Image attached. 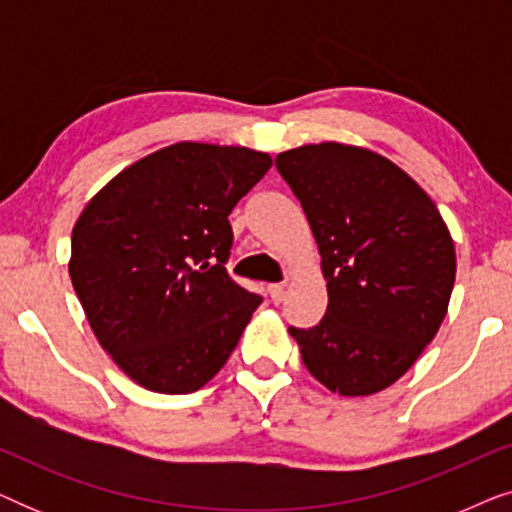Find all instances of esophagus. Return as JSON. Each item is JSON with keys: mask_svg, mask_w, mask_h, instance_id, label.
Listing matches in <instances>:
<instances>
[{"mask_svg": "<svg viewBox=\"0 0 512 512\" xmlns=\"http://www.w3.org/2000/svg\"><path fill=\"white\" fill-rule=\"evenodd\" d=\"M268 293H270L272 303H282L284 296H286V284H270Z\"/></svg>", "mask_w": 512, "mask_h": 512, "instance_id": "obj_1", "label": "esophagus"}]
</instances>
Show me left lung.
Here are the masks:
<instances>
[{
  "label": "left lung",
  "instance_id": "1",
  "mask_svg": "<svg viewBox=\"0 0 512 512\" xmlns=\"http://www.w3.org/2000/svg\"><path fill=\"white\" fill-rule=\"evenodd\" d=\"M275 165L310 221L328 289L324 319L289 333L326 389L373 396L443 324L457 275L450 228L408 172L363 146L305 144Z\"/></svg>",
  "mask_w": 512,
  "mask_h": 512
}]
</instances>
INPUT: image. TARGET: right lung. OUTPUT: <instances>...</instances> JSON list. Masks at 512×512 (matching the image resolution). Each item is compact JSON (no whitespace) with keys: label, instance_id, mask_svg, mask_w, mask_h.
<instances>
[{"label":"right lung","instance_id":"obj_1","mask_svg":"<svg viewBox=\"0 0 512 512\" xmlns=\"http://www.w3.org/2000/svg\"><path fill=\"white\" fill-rule=\"evenodd\" d=\"M272 167L247 146L177 142L118 172L72 230L69 277L104 352L139 387H205L261 305L228 277V216Z\"/></svg>","mask_w":512,"mask_h":512}]
</instances>
